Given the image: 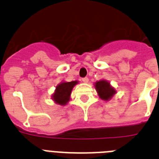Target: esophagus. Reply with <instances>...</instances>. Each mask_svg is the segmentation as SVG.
Here are the masks:
<instances>
[{"label":"esophagus","instance_id":"esophagus-1","mask_svg":"<svg viewBox=\"0 0 159 159\" xmlns=\"http://www.w3.org/2000/svg\"><path fill=\"white\" fill-rule=\"evenodd\" d=\"M88 80H88V77H84V78L82 79V81L84 83H88Z\"/></svg>","mask_w":159,"mask_h":159}]
</instances>
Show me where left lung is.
Returning <instances> with one entry per match:
<instances>
[{"instance_id":"left-lung-1","label":"left lung","mask_w":159,"mask_h":159,"mask_svg":"<svg viewBox=\"0 0 159 159\" xmlns=\"http://www.w3.org/2000/svg\"><path fill=\"white\" fill-rule=\"evenodd\" d=\"M95 89H96L99 98L103 100H109L116 93V90L113 87L111 86L110 83L107 80H99L95 83Z\"/></svg>"}]
</instances>
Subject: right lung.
<instances>
[{"label": "right lung", "mask_w": 159, "mask_h": 159, "mask_svg": "<svg viewBox=\"0 0 159 159\" xmlns=\"http://www.w3.org/2000/svg\"><path fill=\"white\" fill-rule=\"evenodd\" d=\"M78 84V81L71 82H62L56 88V91L52 95V99L56 103L60 105H66L70 100L72 88L75 84Z\"/></svg>", "instance_id": "obj_1"}]
</instances>
